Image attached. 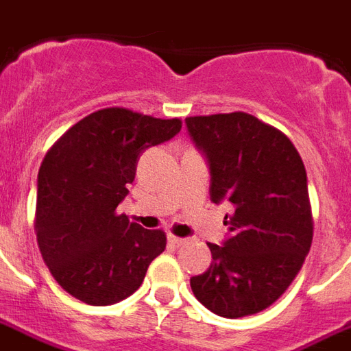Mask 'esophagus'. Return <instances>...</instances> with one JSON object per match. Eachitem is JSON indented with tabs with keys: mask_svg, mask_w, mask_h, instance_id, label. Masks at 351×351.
Segmentation results:
<instances>
[{
	"mask_svg": "<svg viewBox=\"0 0 351 351\" xmlns=\"http://www.w3.org/2000/svg\"><path fill=\"white\" fill-rule=\"evenodd\" d=\"M167 239H169L173 245H176V247H182V245H186L187 243L186 237H176V235H171V234L167 235Z\"/></svg>",
	"mask_w": 351,
	"mask_h": 351,
	"instance_id": "34e87169",
	"label": "esophagus"
}]
</instances>
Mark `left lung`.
I'll use <instances>...</instances> for the list:
<instances>
[{
    "label": "left lung",
    "instance_id": "1",
    "mask_svg": "<svg viewBox=\"0 0 351 351\" xmlns=\"http://www.w3.org/2000/svg\"><path fill=\"white\" fill-rule=\"evenodd\" d=\"M210 167V199L230 202L228 235L208 243L211 265L189 280L195 298L219 317L267 309L293 283L311 248L307 175L285 134L245 112L186 117Z\"/></svg>",
    "mask_w": 351,
    "mask_h": 351
}]
</instances>
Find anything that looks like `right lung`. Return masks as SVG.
<instances>
[{"label": "right lung", "instance_id": "1", "mask_svg": "<svg viewBox=\"0 0 351 351\" xmlns=\"http://www.w3.org/2000/svg\"><path fill=\"white\" fill-rule=\"evenodd\" d=\"M180 128V119L104 108L80 119L45 154L36 182V239L53 278L77 300H125L165 250L162 230L141 228L116 208L141 154Z\"/></svg>", "mask_w": 351, "mask_h": 351}]
</instances>
